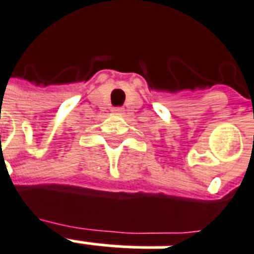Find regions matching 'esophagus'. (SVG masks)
I'll return each instance as SVG.
<instances>
[{
    "instance_id": "1",
    "label": "esophagus",
    "mask_w": 254,
    "mask_h": 254,
    "mask_svg": "<svg viewBox=\"0 0 254 254\" xmlns=\"http://www.w3.org/2000/svg\"><path fill=\"white\" fill-rule=\"evenodd\" d=\"M114 114H123L124 113V109L123 108H113V110H112Z\"/></svg>"
}]
</instances>
